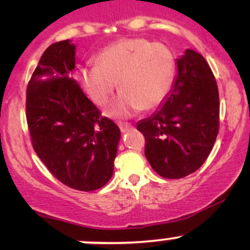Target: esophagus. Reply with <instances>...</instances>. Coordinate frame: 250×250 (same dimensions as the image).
I'll list each match as a JSON object with an SVG mask.
<instances>
[{
	"label": "esophagus",
	"instance_id": "obj_1",
	"mask_svg": "<svg viewBox=\"0 0 250 250\" xmlns=\"http://www.w3.org/2000/svg\"><path fill=\"white\" fill-rule=\"evenodd\" d=\"M119 127H120V129H121L122 133H125V131L130 130V129L133 128V125L128 122H119Z\"/></svg>",
	"mask_w": 250,
	"mask_h": 250
}]
</instances>
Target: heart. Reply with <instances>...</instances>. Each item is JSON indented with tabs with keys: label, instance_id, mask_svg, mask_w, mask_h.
<instances>
[{
	"label": "heart",
	"instance_id": "b5f03b06",
	"mask_svg": "<svg viewBox=\"0 0 250 250\" xmlns=\"http://www.w3.org/2000/svg\"><path fill=\"white\" fill-rule=\"evenodd\" d=\"M96 60L80 67L77 79L97 105L108 102L117 82L122 91L109 105L111 116L127 117L157 107L173 84L175 59L162 43L123 39L102 49Z\"/></svg>",
	"mask_w": 250,
	"mask_h": 250
}]
</instances>
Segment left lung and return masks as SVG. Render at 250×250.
I'll list each match as a JSON object with an SVG mask.
<instances>
[{"label": "left lung", "instance_id": "left-lung-1", "mask_svg": "<svg viewBox=\"0 0 250 250\" xmlns=\"http://www.w3.org/2000/svg\"><path fill=\"white\" fill-rule=\"evenodd\" d=\"M176 81L153 116L137 123L145 155L165 179L194 173L210 154L220 127L217 83L205 57L187 49L177 60Z\"/></svg>", "mask_w": 250, "mask_h": 250}]
</instances>
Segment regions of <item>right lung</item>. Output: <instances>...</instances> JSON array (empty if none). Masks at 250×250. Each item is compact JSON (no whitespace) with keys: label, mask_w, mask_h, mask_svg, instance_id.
Segmentation results:
<instances>
[{"label":"right lung","mask_w":250,"mask_h":250,"mask_svg":"<svg viewBox=\"0 0 250 250\" xmlns=\"http://www.w3.org/2000/svg\"><path fill=\"white\" fill-rule=\"evenodd\" d=\"M69 40L44 50L27 87L25 116L37 156L60 182L81 191L102 188L114 171L120 128L71 77Z\"/></svg>","instance_id":"obj_1"}]
</instances>
